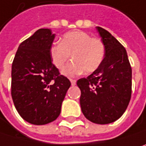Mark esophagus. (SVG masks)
I'll use <instances>...</instances> for the list:
<instances>
[{"instance_id": "obj_1", "label": "esophagus", "mask_w": 146, "mask_h": 146, "mask_svg": "<svg viewBox=\"0 0 146 146\" xmlns=\"http://www.w3.org/2000/svg\"><path fill=\"white\" fill-rule=\"evenodd\" d=\"M70 82H71V84L74 86L76 84V80H73V79H70Z\"/></svg>"}]
</instances>
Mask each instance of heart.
I'll use <instances>...</instances> for the list:
<instances>
[{"mask_svg": "<svg viewBox=\"0 0 146 146\" xmlns=\"http://www.w3.org/2000/svg\"><path fill=\"white\" fill-rule=\"evenodd\" d=\"M105 55V46L99 39L83 31H73L64 34L61 42H53L50 47V57L58 69H62L70 56L73 62L62 71L68 77L82 73H91L100 67Z\"/></svg>", "mask_w": 146, "mask_h": 146, "instance_id": "obj_1", "label": "heart"}]
</instances>
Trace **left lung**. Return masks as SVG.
Returning a JSON list of instances; mask_svg holds the SVG:
<instances>
[{
  "label": "left lung",
  "mask_w": 146,
  "mask_h": 146,
  "mask_svg": "<svg viewBox=\"0 0 146 146\" xmlns=\"http://www.w3.org/2000/svg\"><path fill=\"white\" fill-rule=\"evenodd\" d=\"M105 46L100 67L87 78L78 80L81 90L80 105L89 121L110 124L126 110L132 86V70L125 48L105 29L96 27Z\"/></svg>",
  "instance_id": "8db88e82"
}]
</instances>
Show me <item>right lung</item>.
I'll use <instances>...</instances> for the list:
<instances>
[{
    "mask_svg": "<svg viewBox=\"0 0 146 146\" xmlns=\"http://www.w3.org/2000/svg\"><path fill=\"white\" fill-rule=\"evenodd\" d=\"M55 34L51 29L37 30L20 44L11 67V97L21 118L42 125L54 121L71 86L52 64L50 47Z\"/></svg>",
    "mask_w": 146,
    "mask_h": 146,
    "instance_id": "right-lung-1",
    "label": "right lung"
}]
</instances>
